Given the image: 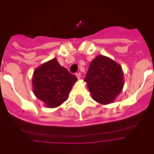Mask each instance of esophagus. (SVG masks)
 Here are the masks:
<instances>
[{
	"label": "esophagus",
	"instance_id": "esophagus-1",
	"mask_svg": "<svg viewBox=\"0 0 154 154\" xmlns=\"http://www.w3.org/2000/svg\"><path fill=\"white\" fill-rule=\"evenodd\" d=\"M76 76H77L78 79H80L81 77H82V74H81V72H77V73H76Z\"/></svg>",
	"mask_w": 154,
	"mask_h": 154
}]
</instances>
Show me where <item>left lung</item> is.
Instances as JSON below:
<instances>
[{
  "instance_id": "left-lung-1",
  "label": "left lung",
  "mask_w": 154,
  "mask_h": 154,
  "mask_svg": "<svg viewBox=\"0 0 154 154\" xmlns=\"http://www.w3.org/2000/svg\"><path fill=\"white\" fill-rule=\"evenodd\" d=\"M84 81L92 98L102 105L114 102L124 87L120 65L103 55H98L91 61Z\"/></svg>"
}]
</instances>
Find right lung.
<instances>
[{
    "label": "right lung",
    "mask_w": 154,
    "mask_h": 154,
    "mask_svg": "<svg viewBox=\"0 0 154 154\" xmlns=\"http://www.w3.org/2000/svg\"><path fill=\"white\" fill-rule=\"evenodd\" d=\"M77 80L76 76L62 67L56 58H53L37 67L34 72L33 92L46 106L55 108L67 100Z\"/></svg>",
    "instance_id": "add662e5"
}]
</instances>
